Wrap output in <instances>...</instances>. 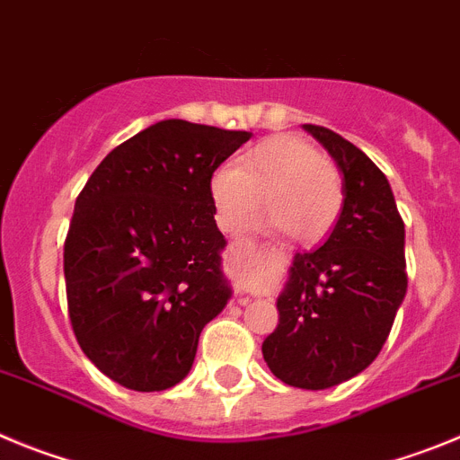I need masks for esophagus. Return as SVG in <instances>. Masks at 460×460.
Listing matches in <instances>:
<instances>
[{"mask_svg":"<svg viewBox=\"0 0 460 460\" xmlns=\"http://www.w3.org/2000/svg\"><path fill=\"white\" fill-rule=\"evenodd\" d=\"M247 245V240H231V247H243Z\"/></svg>","mask_w":460,"mask_h":460,"instance_id":"obj_1","label":"esophagus"}]
</instances>
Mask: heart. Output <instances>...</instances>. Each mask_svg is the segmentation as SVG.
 I'll use <instances>...</instances> for the list:
<instances>
[{"instance_id":"heart-1","label":"heart","mask_w":460,"mask_h":460,"mask_svg":"<svg viewBox=\"0 0 460 460\" xmlns=\"http://www.w3.org/2000/svg\"><path fill=\"white\" fill-rule=\"evenodd\" d=\"M261 204L266 222L309 245L332 231L343 208L337 164L297 135H275L220 167L210 179V199L222 229H235Z\"/></svg>"}]
</instances>
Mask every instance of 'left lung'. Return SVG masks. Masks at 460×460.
<instances>
[{"instance_id": "8db88e82", "label": "left lung", "mask_w": 460, "mask_h": 460, "mask_svg": "<svg viewBox=\"0 0 460 460\" xmlns=\"http://www.w3.org/2000/svg\"><path fill=\"white\" fill-rule=\"evenodd\" d=\"M343 173V208L321 247L297 252L261 350L281 383L328 390L378 358L405 297V229L385 173L355 144L305 123Z\"/></svg>"}]
</instances>
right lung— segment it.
<instances>
[{
  "instance_id": "1",
  "label": "right lung",
  "mask_w": 460,
  "mask_h": 460,
  "mask_svg": "<svg viewBox=\"0 0 460 460\" xmlns=\"http://www.w3.org/2000/svg\"><path fill=\"white\" fill-rule=\"evenodd\" d=\"M250 137L167 119L119 144L77 197L64 245L70 325L128 390L181 383L229 302L210 179Z\"/></svg>"
}]
</instances>
